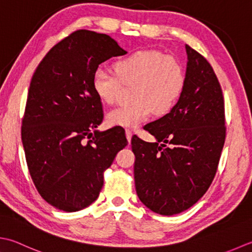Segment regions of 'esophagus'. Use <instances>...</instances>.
I'll list each match as a JSON object with an SVG mask.
<instances>
[{
    "mask_svg": "<svg viewBox=\"0 0 252 252\" xmlns=\"http://www.w3.org/2000/svg\"><path fill=\"white\" fill-rule=\"evenodd\" d=\"M132 134H133L132 130H130V129H126V139H127V141H129V143H131Z\"/></svg>",
    "mask_w": 252,
    "mask_h": 252,
    "instance_id": "obj_1",
    "label": "esophagus"
}]
</instances>
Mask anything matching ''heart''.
I'll return each mask as SVG.
<instances>
[{
	"instance_id": "heart-1",
	"label": "heart",
	"mask_w": 252,
	"mask_h": 252,
	"mask_svg": "<svg viewBox=\"0 0 252 252\" xmlns=\"http://www.w3.org/2000/svg\"><path fill=\"white\" fill-rule=\"evenodd\" d=\"M116 74L97 68L93 88L107 105L119 100L125 87H133L130 105L108 112L110 126H135L145 121L153 111L166 115L176 106L184 91L186 75L182 64L175 57L158 50H141L115 64Z\"/></svg>"
}]
</instances>
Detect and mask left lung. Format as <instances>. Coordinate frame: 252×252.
<instances>
[{
	"mask_svg": "<svg viewBox=\"0 0 252 252\" xmlns=\"http://www.w3.org/2000/svg\"><path fill=\"white\" fill-rule=\"evenodd\" d=\"M186 50L188 66L178 102L166 116L144 126L157 142L137 135L131 140L137 196L160 215L181 213L203 196L218 171L226 137L218 76L202 54L188 44Z\"/></svg>",
	"mask_w": 252,
	"mask_h": 252,
	"instance_id": "8db88e82",
	"label": "left lung"
}]
</instances>
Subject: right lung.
<instances>
[{
    "label": "right lung",
    "mask_w": 252,
    "mask_h": 252,
    "mask_svg": "<svg viewBox=\"0 0 252 252\" xmlns=\"http://www.w3.org/2000/svg\"><path fill=\"white\" fill-rule=\"evenodd\" d=\"M126 53L108 34L80 29L53 46L33 73L22 141L33 185L54 208L76 212L97 200L103 172L127 144L121 130L92 133L103 119L94 73Z\"/></svg>",
    "instance_id": "right-lung-1"
}]
</instances>
